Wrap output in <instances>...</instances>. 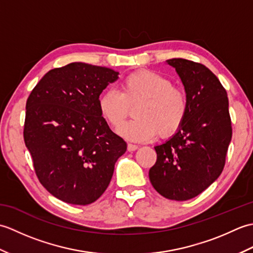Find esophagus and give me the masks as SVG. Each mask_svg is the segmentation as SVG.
Here are the masks:
<instances>
[{
	"label": "esophagus",
	"instance_id": "esophagus-1",
	"mask_svg": "<svg viewBox=\"0 0 253 253\" xmlns=\"http://www.w3.org/2000/svg\"><path fill=\"white\" fill-rule=\"evenodd\" d=\"M139 147L137 146V144H133V143H128L127 144V150L129 152H132V151H136V150L138 149Z\"/></svg>",
	"mask_w": 253,
	"mask_h": 253
}]
</instances>
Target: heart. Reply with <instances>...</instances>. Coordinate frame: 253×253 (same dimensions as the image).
Wrapping results in <instances>:
<instances>
[{
	"label": "heart",
	"instance_id": "obj_1",
	"mask_svg": "<svg viewBox=\"0 0 253 253\" xmlns=\"http://www.w3.org/2000/svg\"><path fill=\"white\" fill-rule=\"evenodd\" d=\"M137 105V118L120 125ZM101 116L112 128L132 141H148L159 135H174L184 124L188 113V98L184 89L171 84L163 75L148 69L133 72L122 80L120 92L106 90L100 95Z\"/></svg>",
	"mask_w": 253,
	"mask_h": 253
}]
</instances>
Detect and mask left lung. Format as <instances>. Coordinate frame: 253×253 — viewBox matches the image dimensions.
Returning <instances> with one entry per match:
<instances>
[{
	"label": "left lung",
	"instance_id": "8db88e82",
	"mask_svg": "<svg viewBox=\"0 0 253 253\" xmlns=\"http://www.w3.org/2000/svg\"><path fill=\"white\" fill-rule=\"evenodd\" d=\"M168 63L179 75L189 106L179 130L154 147L158 159L149 177L161 196L186 201L221 175L232 140V120L226 90L208 67L185 58Z\"/></svg>",
	"mask_w": 253,
	"mask_h": 253
}]
</instances>
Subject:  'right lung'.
Wrapping results in <instances>:
<instances>
[{
	"label": "right lung",
	"instance_id": "1",
	"mask_svg": "<svg viewBox=\"0 0 253 253\" xmlns=\"http://www.w3.org/2000/svg\"><path fill=\"white\" fill-rule=\"evenodd\" d=\"M118 73L85 63L51 69L27 99L24 140L38 179L60 200L87 206L103 195L127 144L98 101Z\"/></svg>",
	"mask_w": 253,
	"mask_h": 253
}]
</instances>
